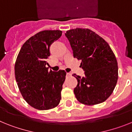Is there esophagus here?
<instances>
[{"label": "esophagus", "instance_id": "esophagus-1", "mask_svg": "<svg viewBox=\"0 0 132 132\" xmlns=\"http://www.w3.org/2000/svg\"><path fill=\"white\" fill-rule=\"evenodd\" d=\"M66 75H67V76H71V75H72V74H71V73H70V72H67V73H66Z\"/></svg>", "mask_w": 132, "mask_h": 132}]
</instances>
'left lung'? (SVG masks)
<instances>
[{
	"label": "left lung",
	"mask_w": 132,
	"mask_h": 132,
	"mask_svg": "<svg viewBox=\"0 0 132 132\" xmlns=\"http://www.w3.org/2000/svg\"><path fill=\"white\" fill-rule=\"evenodd\" d=\"M74 58L81 60L84 77L73 74L78 80L76 98L85 105L104 102L110 96L118 78L116 58L110 46L98 34L88 28H76L65 34Z\"/></svg>",
	"instance_id": "1"
}]
</instances>
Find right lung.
Listing matches in <instances>:
<instances>
[{
  "instance_id": "add662e5",
  "label": "right lung",
  "mask_w": 132,
  "mask_h": 132,
  "mask_svg": "<svg viewBox=\"0 0 132 132\" xmlns=\"http://www.w3.org/2000/svg\"><path fill=\"white\" fill-rule=\"evenodd\" d=\"M61 30H43L30 38L20 48L14 66L20 93L30 106L40 110L56 107L61 100L66 72L46 67L50 46L62 36Z\"/></svg>"
}]
</instances>
